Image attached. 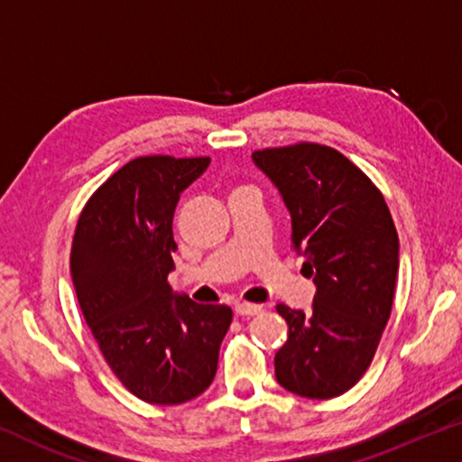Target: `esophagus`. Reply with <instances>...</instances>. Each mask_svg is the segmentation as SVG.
Instances as JSON below:
<instances>
[{
    "label": "esophagus",
    "instance_id": "obj_1",
    "mask_svg": "<svg viewBox=\"0 0 462 462\" xmlns=\"http://www.w3.org/2000/svg\"><path fill=\"white\" fill-rule=\"evenodd\" d=\"M234 311H236L238 316H257L259 311H262V305H255V303H245L240 301L234 305Z\"/></svg>",
    "mask_w": 462,
    "mask_h": 462
}]
</instances>
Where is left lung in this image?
Instances as JSON below:
<instances>
[{"instance_id":"1","label":"left lung","mask_w":462,"mask_h":462,"mask_svg":"<svg viewBox=\"0 0 462 462\" xmlns=\"http://www.w3.org/2000/svg\"><path fill=\"white\" fill-rule=\"evenodd\" d=\"M251 159L281 194L293 251L316 284L308 314L276 308L289 324L276 381L303 398H337L366 373L392 314L400 268L392 213L373 181L328 146L268 148Z\"/></svg>"}]
</instances>
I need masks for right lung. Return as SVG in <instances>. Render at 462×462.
I'll list each match as a JSON object with an SVG mask.
<instances>
[{
	"mask_svg": "<svg viewBox=\"0 0 462 462\" xmlns=\"http://www.w3.org/2000/svg\"><path fill=\"white\" fill-rule=\"evenodd\" d=\"M211 159L140 157L88 200L70 249V278L104 360L135 398L171 406L213 383L228 305L173 293V211Z\"/></svg>",
	"mask_w": 462,
	"mask_h": 462,
	"instance_id": "add662e5",
	"label": "right lung"
}]
</instances>
